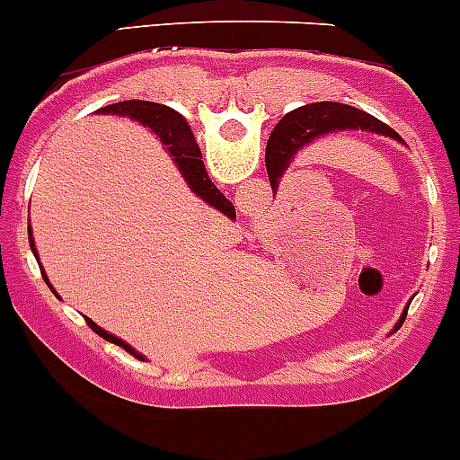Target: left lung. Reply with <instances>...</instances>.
I'll use <instances>...</instances> for the list:
<instances>
[{
  "label": "left lung",
  "mask_w": 460,
  "mask_h": 460,
  "mask_svg": "<svg viewBox=\"0 0 460 460\" xmlns=\"http://www.w3.org/2000/svg\"><path fill=\"white\" fill-rule=\"evenodd\" d=\"M339 130H368L377 132V135H386L391 139L404 144L402 137L395 130H391L386 123L380 119L371 117L367 111L358 110V107L343 105V102H310L298 110L289 111L279 121V126L271 132L270 141H267L265 162H267V175H270L271 189H279V180L283 172L288 171L289 162L294 155L307 144H312L319 137L330 135V132ZM409 305L404 307L402 316L398 321V328L404 323Z\"/></svg>",
  "instance_id": "left-lung-1"
}]
</instances>
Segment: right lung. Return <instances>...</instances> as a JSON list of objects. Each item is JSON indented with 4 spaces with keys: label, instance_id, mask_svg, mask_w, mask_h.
I'll use <instances>...</instances> for the list:
<instances>
[{
    "label": "right lung",
    "instance_id": "right-lung-1",
    "mask_svg": "<svg viewBox=\"0 0 460 460\" xmlns=\"http://www.w3.org/2000/svg\"><path fill=\"white\" fill-rule=\"evenodd\" d=\"M98 111H101V114H117V117H128V119H132V121L141 123V126L150 128V130H153L155 135L162 139V144L168 146V153L172 155V162L177 164V168H180L181 177L186 180L189 189L193 190L199 199H204L208 207L217 208L222 216L235 217L234 204H231L229 199H226L225 195L216 189V184L208 180L198 141H195L189 123H186V119L181 117L180 111L171 110V107H166V105H159V102H150V101L114 102V105L101 107ZM29 243H31V249H33L35 258H38V252H35V243H33V235H31V231H29ZM40 271H42V279L47 280V285L51 288V283H49L42 265H40ZM84 319H87V316H84ZM87 325L93 330V332L101 334L102 339H107V341H111V343H117V346H121V349L130 350L135 358L144 359V355L137 353L130 343H126L123 339L114 337V334H110L107 330H102L101 325L93 323L92 319H87Z\"/></svg>",
    "mask_w": 460,
    "mask_h": 460
}]
</instances>
